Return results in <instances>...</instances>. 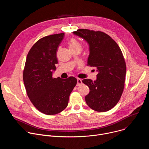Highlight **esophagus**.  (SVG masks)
<instances>
[{
    "label": "esophagus",
    "mask_w": 149,
    "mask_h": 149,
    "mask_svg": "<svg viewBox=\"0 0 149 149\" xmlns=\"http://www.w3.org/2000/svg\"><path fill=\"white\" fill-rule=\"evenodd\" d=\"M82 82L81 79L78 78V79H77V86H80L81 84H82Z\"/></svg>",
    "instance_id": "esophagus-1"
}]
</instances>
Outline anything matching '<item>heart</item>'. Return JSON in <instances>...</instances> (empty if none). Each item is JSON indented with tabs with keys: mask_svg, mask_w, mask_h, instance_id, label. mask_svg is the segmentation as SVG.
<instances>
[{
	"mask_svg": "<svg viewBox=\"0 0 149 149\" xmlns=\"http://www.w3.org/2000/svg\"><path fill=\"white\" fill-rule=\"evenodd\" d=\"M68 44H69V47L70 49H79L81 50L82 48L81 45L80 44L79 42L75 38L71 39L68 42Z\"/></svg>",
	"mask_w": 149,
	"mask_h": 149,
	"instance_id": "heart-1",
	"label": "heart"
}]
</instances>
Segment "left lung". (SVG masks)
<instances>
[{"label": "left lung", "instance_id": "left-lung-1", "mask_svg": "<svg viewBox=\"0 0 149 149\" xmlns=\"http://www.w3.org/2000/svg\"><path fill=\"white\" fill-rule=\"evenodd\" d=\"M73 33L87 42V65L98 72L95 81L82 80L90 88L86 103L96 111H109L117 104L124 87L126 65L123 53L114 40L102 32L79 29Z\"/></svg>", "mask_w": 149, "mask_h": 149}]
</instances>
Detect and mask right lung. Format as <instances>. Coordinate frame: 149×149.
<instances>
[{
	"label": "right lung",
	"instance_id": "obj_1",
	"mask_svg": "<svg viewBox=\"0 0 149 149\" xmlns=\"http://www.w3.org/2000/svg\"><path fill=\"white\" fill-rule=\"evenodd\" d=\"M63 38L61 33L38 40L28 54L23 72L29 98L36 109L47 115L56 114L67 107L77 82L74 77H52L58 63L56 52Z\"/></svg>",
	"mask_w": 149,
	"mask_h": 149
}]
</instances>
